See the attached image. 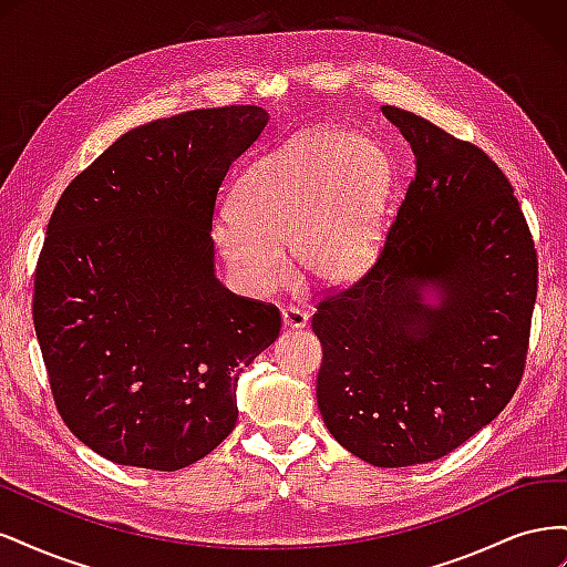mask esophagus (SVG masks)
Here are the masks:
<instances>
[{
    "label": "esophagus",
    "mask_w": 567,
    "mask_h": 567,
    "mask_svg": "<svg viewBox=\"0 0 567 567\" xmlns=\"http://www.w3.org/2000/svg\"><path fill=\"white\" fill-rule=\"evenodd\" d=\"M281 321H284L286 329L298 331V329H305L307 321H310V319H307V315L302 310H298V307H284Z\"/></svg>",
    "instance_id": "esophagus-1"
}]
</instances>
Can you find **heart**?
<instances>
[{
  "mask_svg": "<svg viewBox=\"0 0 567 567\" xmlns=\"http://www.w3.org/2000/svg\"><path fill=\"white\" fill-rule=\"evenodd\" d=\"M398 169L364 132L319 127L255 161L236 182L229 219L215 225L219 255L252 293L302 277L336 286L367 265L379 244Z\"/></svg>",
  "mask_w": 567,
  "mask_h": 567,
  "instance_id": "1",
  "label": "heart"
}]
</instances>
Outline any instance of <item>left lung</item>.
Segmentation results:
<instances>
[{"label":"left lung","instance_id":"obj_1","mask_svg":"<svg viewBox=\"0 0 567 567\" xmlns=\"http://www.w3.org/2000/svg\"><path fill=\"white\" fill-rule=\"evenodd\" d=\"M383 115L416 173L373 265L312 317L329 433L379 468L447 456L516 392L537 252L504 173L411 111Z\"/></svg>","mask_w":567,"mask_h":567}]
</instances>
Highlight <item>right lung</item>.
<instances>
[{"label":"right lung","mask_w":567,"mask_h":567,"mask_svg":"<svg viewBox=\"0 0 567 567\" xmlns=\"http://www.w3.org/2000/svg\"><path fill=\"white\" fill-rule=\"evenodd\" d=\"M260 106L200 109L120 136L49 219L32 319L59 414L120 466L179 471L236 425V385L279 310L215 271L213 213Z\"/></svg>","instance_id":"obj_1"}]
</instances>
